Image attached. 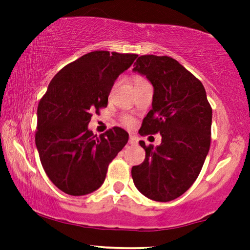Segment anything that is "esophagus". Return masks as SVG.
I'll return each mask as SVG.
<instances>
[{
	"label": "esophagus",
	"instance_id": "obj_1",
	"mask_svg": "<svg viewBox=\"0 0 250 250\" xmlns=\"http://www.w3.org/2000/svg\"><path fill=\"white\" fill-rule=\"evenodd\" d=\"M128 143H129V145H131V146L138 145V139H136V136H134V135H129Z\"/></svg>",
	"mask_w": 250,
	"mask_h": 250
}]
</instances>
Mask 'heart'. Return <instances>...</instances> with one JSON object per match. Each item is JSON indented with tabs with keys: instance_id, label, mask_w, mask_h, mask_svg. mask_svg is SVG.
Returning a JSON list of instances; mask_svg holds the SVG:
<instances>
[{
	"instance_id": "1",
	"label": "heart",
	"mask_w": 250,
	"mask_h": 250,
	"mask_svg": "<svg viewBox=\"0 0 250 250\" xmlns=\"http://www.w3.org/2000/svg\"><path fill=\"white\" fill-rule=\"evenodd\" d=\"M141 80H142V78H138L136 81H141ZM132 123H133L132 119H129V118L126 119V124H127V125H132Z\"/></svg>"
}]
</instances>
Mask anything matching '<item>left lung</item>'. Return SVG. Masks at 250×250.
Returning a JSON list of instances; mask_svg holds the SVG:
<instances>
[{
	"label": "left lung",
	"mask_w": 250,
	"mask_h": 250,
	"mask_svg": "<svg viewBox=\"0 0 250 250\" xmlns=\"http://www.w3.org/2000/svg\"><path fill=\"white\" fill-rule=\"evenodd\" d=\"M133 71L153 86L152 108L142 122L141 135L160 133L153 148L140 141L145 162L132 167L136 189L149 199L170 201L197 180L210 146L211 107L201 82L170 57L141 56Z\"/></svg>",
	"instance_id": "1"
}]
</instances>
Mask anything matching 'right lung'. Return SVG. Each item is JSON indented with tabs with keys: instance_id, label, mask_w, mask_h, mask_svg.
<instances>
[{
	"instance_id": "obj_1",
	"label": "right lung",
	"mask_w": 250,
	"mask_h": 250,
	"mask_svg": "<svg viewBox=\"0 0 250 250\" xmlns=\"http://www.w3.org/2000/svg\"><path fill=\"white\" fill-rule=\"evenodd\" d=\"M138 54L94 51L63 67L37 108L35 143L46 175L58 189L84 196L104 182L108 165L128 141L121 127L94 135L92 112L107 107L112 85Z\"/></svg>"
}]
</instances>
